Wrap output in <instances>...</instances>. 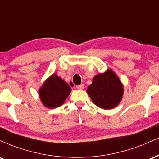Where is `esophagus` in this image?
Returning a JSON list of instances; mask_svg holds the SVG:
<instances>
[{"instance_id":"esophagus-1","label":"esophagus","mask_w":159,"mask_h":159,"mask_svg":"<svg viewBox=\"0 0 159 159\" xmlns=\"http://www.w3.org/2000/svg\"><path fill=\"white\" fill-rule=\"evenodd\" d=\"M76 88H77L78 90H84V84L78 85L76 87Z\"/></svg>"}]
</instances>
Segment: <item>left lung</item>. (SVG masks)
I'll list each match as a JSON object with an SVG mask.
<instances>
[{
  "label": "left lung",
  "instance_id": "left-lung-1",
  "mask_svg": "<svg viewBox=\"0 0 159 159\" xmlns=\"http://www.w3.org/2000/svg\"><path fill=\"white\" fill-rule=\"evenodd\" d=\"M87 94L96 106L111 110L117 106L124 93L120 79L111 69L95 75L92 84L87 87Z\"/></svg>",
  "mask_w": 159,
  "mask_h": 159
}]
</instances>
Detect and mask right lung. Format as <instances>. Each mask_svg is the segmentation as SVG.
Returning a JSON list of instances; mask_svg holds the SVG:
<instances>
[{"mask_svg":"<svg viewBox=\"0 0 159 159\" xmlns=\"http://www.w3.org/2000/svg\"><path fill=\"white\" fill-rule=\"evenodd\" d=\"M71 87L57 74H52L39 88L43 105L53 109L61 106L71 93Z\"/></svg>","mask_w":159,"mask_h":159,"instance_id":"right-lung-1","label":"right lung"}]
</instances>
